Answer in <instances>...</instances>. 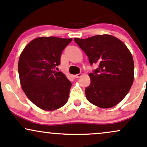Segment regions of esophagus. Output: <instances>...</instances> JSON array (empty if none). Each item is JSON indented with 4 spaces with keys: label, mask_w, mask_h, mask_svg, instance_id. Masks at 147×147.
<instances>
[{
    "label": "esophagus",
    "mask_w": 147,
    "mask_h": 147,
    "mask_svg": "<svg viewBox=\"0 0 147 147\" xmlns=\"http://www.w3.org/2000/svg\"><path fill=\"white\" fill-rule=\"evenodd\" d=\"M82 75V73H80V74H77V75H75V78H80V77H81Z\"/></svg>",
    "instance_id": "esophagus-1"
}]
</instances>
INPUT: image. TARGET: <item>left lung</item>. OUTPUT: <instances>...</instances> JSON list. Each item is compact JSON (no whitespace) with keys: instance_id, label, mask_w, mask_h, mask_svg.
I'll return each instance as SVG.
<instances>
[{"instance_id":"left-lung-1","label":"left lung","mask_w":147,"mask_h":147,"mask_svg":"<svg viewBox=\"0 0 147 147\" xmlns=\"http://www.w3.org/2000/svg\"><path fill=\"white\" fill-rule=\"evenodd\" d=\"M74 40L86 53L90 64L99 65L88 74L91 84L85 89L86 99L100 108L117 105L126 96L134 81V61L130 50L121 40L111 35Z\"/></svg>"}]
</instances>
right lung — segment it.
Instances as JSON below:
<instances>
[{
    "mask_svg": "<svg viewBox=\"0 0 147 147\" xmlns=\"http://www.w3.org/2000/svg\"><path fill=\"white\" fill-rule=\"evenodd\" d=\"M72 38L39 37L30 41L19 56L21 86L37 107L54 111L68 100L72 84L63 72L54 69L61 64L62 51Z\"/></svg>",
    "mask_w": 147,
    "mask_h": 147,
    "instance_id": "1",
    "label": "right lung"
}]
</instances>
